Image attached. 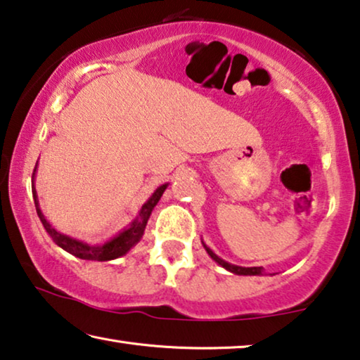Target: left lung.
Masks as SVG:
<instances>
[{
	"instance_id": "left-lung-1",
	"label": "left lung",
	"mask_w": 360,
	"mask_h": 360,
	"mask_svg": "<svg viewBox=\"0 0 360 360\" xmlns=\"http://www.w3.org/2000/svg\"><path fill=\"white\" fill-rule=\"evenodd\" d=\"M202 247H205V250L207 252V255L214 259V262L219 264V266H222L224 269L231 271V273L233 274H238V276H263L264 274V269L262 266H253V268H245V266H237V264H232V263H227L226 259L219 258L217 255L212 252V250L207 247V245L202 242Z\"/></svg>"
}]
</instances>
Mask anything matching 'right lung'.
Masks as SVG:
<instances>
[{"label":"right lung","instance_id":"right-lung-1","mask_svg":"<svg viewBox=\"0 0 360 360\" xmlns=\"http://www.w3.org/2000/svg\"><path fill=\"white\" fill-rule=\"evenodd\" d=\"M35 172H37V164H35V169L32 174V195H34L35 210H37V214L40 217L41 224H44L46 233H49V236L51 237V240L58 245V247L63 248L65 252L75 255V257L81 258V259H89V262H110V259H117L120 257H123V255H127L129 250H131L134 245H136L143 238L146 224H148V221H149L150 212H153L155 205H158L160 200V196L164 195L165 188L169 186V184L158 186L153 195L149 196V200L141 206V210H139V214L136 216V219H134V221L129 224L128 227L122 229L117 236H113L110 240H107L103 243L91 245V243H86L82 240H77V238H72L70 236H65V233L56 231V229L51 226L49 221H46L44 212H41V210H40L37 190H35V185H34Z\"/></svg>","mask_w":360,"mask_h":360}]
</instances>
